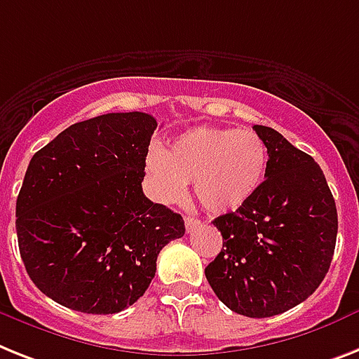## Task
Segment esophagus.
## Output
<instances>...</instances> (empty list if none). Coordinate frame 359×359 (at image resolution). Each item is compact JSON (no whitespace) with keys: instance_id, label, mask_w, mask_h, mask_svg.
Wrapping results in <instances>:
<instances>
[{"instance_id":"1","label":"esophagus","mask_w":359,"mask_h":359,"mask_svg":"<svg viewBox=\"0 0 359 359\" xmlns=\"http://www.w3.org/2000/svg\"><path fill=\"white\" fill-rule=\"evenodd\" d=\"M201 222L198 220V218H192V216H185V229L187 233H191V231H194L196 227H200Z\"/></svg>"}]
</instances>
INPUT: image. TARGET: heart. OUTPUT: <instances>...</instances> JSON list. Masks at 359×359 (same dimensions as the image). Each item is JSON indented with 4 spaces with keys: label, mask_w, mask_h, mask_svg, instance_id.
Wrapping results in <instances>:
<instances>
[{
    "label": "heart",
    "mask_w": 359,
    "mask_h": 359,
    "mask_svg": "<svg viewBox=\"0 0 359 359\" xmlns=\"http://www.w3.org/2000/svg\"><path fill=\"white\" fill-rule=\"evenodd\" d=\"M268 147L253 130L198 126L174 139L165 152L148 154L147 174L163 201H177L185 183L203 209L226 215L259 192L268 170Z\"/></svg>",
    "instance_id": "1"
}]
</instances>
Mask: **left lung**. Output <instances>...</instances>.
Here are the masks:
<instances>
[{
    "label": "left lung",
    "instance_id": "1",
    "mask_svg": "<svg viewBox=\"0 0 359 359\" xmlns=\"http://www.w3.org/2000/svg\"><path fill=\"white\" fill-rule=\"evenodd\" d=\"M268 147L259 192L235 212L212 220L224 248L205 268L212 292L245 318H271L308 299L332 262L337 211L312 156L277 130L255 124Z\"/></svg>",
    "mask_w": 359,
    "mask_h": 359
}]
</instances>
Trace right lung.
<instances>
[{"label":"right lung","instance_id":"1","mask_svg":"<svg viewBox=\"0 0 359 359\" xmlns=\"http://www.w3.org/2000/svg\"><path fill=\"white\" fill-rule=\"evenodd\" d=\"M158 121L141 111L71 124L40 148L16 200L20 255L62 306L117 313L152 283L159 251L185 235L182 215L143 194Z\"/></svg>","mask_w":359,"mask_h":359}]
</instances>
